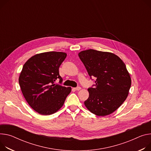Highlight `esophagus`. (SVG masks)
Returning <instances> with one entry per match:
<instances>
[{"label":"esophagus","instance_id":"1","mask_svg":"<svg viewBox=\"0 0 151 151\" xmlns=\"http://www.w3.org/2000/svg\"><path fill=\"white\" fill-rule=\"evenodd\" d=\"M73 89H74L75 90H76V91H79V90H80L81 89V88L79 87H76V88H73Z\"/></svg>","mask_w":151,"mask_h":151}]
</instances>
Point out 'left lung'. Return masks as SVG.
I'll use <instances>...</instances> for the list:
<instances>
[{"mask_svg": "<svg viewBox=\"0 0 151 151\" xmlns=\"http://www.w3.org/2000/svg\"><path fill=\"white\" fill-rule=\"evenodd\" d=\"M78 56L90 77H95L94 88H88L85 106L98 116L110 114L128 97L131 78L123 61L114 53L94 49L81 51Z\"/></svg>", "mask_w": 151, "mask_h": 151, "instance_id": "1", "label": "left lung"}]
</instances>
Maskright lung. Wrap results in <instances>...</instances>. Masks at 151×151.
<instances>
[{"mask_svg":"<svg viewBox=\"0 0 151 151\" xmlns=\"http://www.w3.org/2000/svg\"><path fill=\"white\" fill-rule=\"evenodd\" d=\"M67 57L63 52L37 53L23 65L19 83L26 101L42 115H50L63 106L71 87L55 84L57 79L63 81L59 67Z\"/></svg>","mask_w":151,"mask_h":151,"instance_id":"add662e5","label":"right lung"}]
</instances>
